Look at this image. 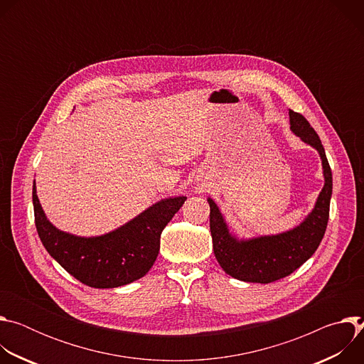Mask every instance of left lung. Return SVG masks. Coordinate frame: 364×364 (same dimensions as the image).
I'll return each instance as SVG.
<instances>
[{
	"mask_svg": "<svg viewBox=\"0 0 364 364\" xmlns=\"http://www.w3.org/2000/svg\"><path fill=\"white\" fill-rule=\"evenodd\" d=\"M289 124L295 135L318 151L326 181L313 212L299 226L279 235L239 240L229 232L216 203L207 198L210 204V232L215 256L223 271L239 281L269 284L291 275L313 256L327 229L333 176L324 146L314 128L301 114L289 109Z\"/></svg>",
	"mask_w": 364,
	"mask_h": 364,
	"instance_id": "8db88e82",
	"label": "left lung"
}]
</instances>
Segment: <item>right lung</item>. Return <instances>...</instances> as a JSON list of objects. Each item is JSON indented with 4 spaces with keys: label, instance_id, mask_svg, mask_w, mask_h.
Masks as SVG:
<instances>
[{
    "label": "right lung",
    "instance_id": "1",
    "mask_svg": "<svg viewBox=\"0 0 364 364\" xmlns=\"http://www.w3.org/2000/svg\"><path fill=\"white\" fill-rule=\"evenodd\" d=\"M187 197H170L152 204L131 222L102 236L80 237L51 225L33 184L34 222L38 237L62 268L92 288H117L142 278L154 265L164 228Z\"/></svg>",
    "mask_w": 364,
    "mask_h": 364
}]
</instances>
